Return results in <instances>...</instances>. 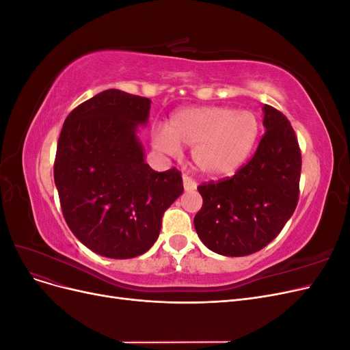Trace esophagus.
<instances>
[{
	"label": "esophagus",
	"instance_id": "esophagus-1",
	"mask_svg": "<svg viewBox=\"0 0 350 350\" xmlns=\"http://www.w3.org/2000/svg\"><path fill=\"white\" fill-rule=\"evenodd\" d=\"M183 184H184V189L187 193H191V191H196V189H197V183L193 181V179L187 176V175L183 176Z\"/></svg>",
	"mask_w": 350,
	"mask_h": 350
}]
</instances>
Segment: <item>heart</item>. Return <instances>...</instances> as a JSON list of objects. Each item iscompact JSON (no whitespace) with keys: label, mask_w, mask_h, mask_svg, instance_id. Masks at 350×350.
Wrapping results in <instances>:
<instances>
[{"label":"heart","mask_w":350,"mask_h":350,"mask_svg":"<svg viewBox=\"0 0 350 350\" xmlns=\"http://www.w3.org/2000/svg\"><path fill=\"white\" fill-rule=\"evenodd\" d=\"M260 135V121L251 111L228 107H191L176 111L166 131L156 133V149L179 154L189 147L196 171L220 179L237 174L248 161Z\"/></svg>","instance_id":"1"}]
</instances>
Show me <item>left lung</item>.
<instances>
[{
  "label": "left lung",
  "mask_w": 350,
  "mask_h": 350,
  "mask_svg": "<svg viewBox=\"0 0 350 350\" xmlns=\"http://www.w3.org/2000/svg\"><path fill=\"white\" fill-rule=\"evenodd\" d=\"M266 129L251 161L229 179L203 184L194 228L204 245L226 257L257 252L279 235L298 204L301 150L286 116L262 107Z\"/></svg>",
  "instance_id": "8db88e82"
}]
</instances>
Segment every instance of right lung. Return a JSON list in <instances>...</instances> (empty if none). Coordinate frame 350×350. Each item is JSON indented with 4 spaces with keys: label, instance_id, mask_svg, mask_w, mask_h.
Wrapping results in <instances>:
<instances>
[{
    "label": "right lung",
    "instance_id": "obj_1",
    "mask_svg": "<svg viewBox=\"0 0 350 350\" xmlns=\"http://www.w3.org/2000/svg\"><path fill=\"white\" fill-rule=\"evenodd\" d=\"M152 100L108 89L83 102L62 125L54 181L62 215L83 245L102 257L142 256L156 242L165 210L183 194L176 169L146 163L139 126Z\"/></svg>",
    "mask_w": 350,
    "mask_h": 350
}]
</instances>
